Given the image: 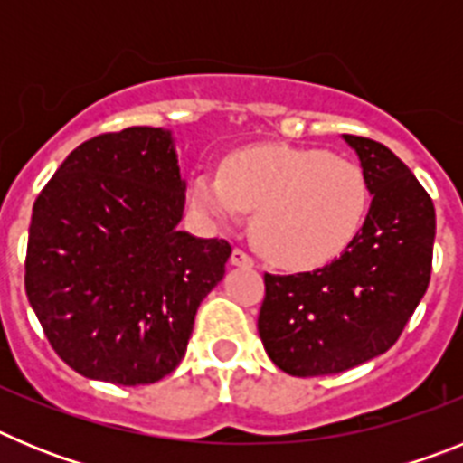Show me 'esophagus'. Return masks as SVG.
Segmentation results:
<instances>
[{"label": "esophagus", "instance_id": "1", "mask_svg": "<svg viewBox=\"0 0 463 463\" xmlns=\"http://www.w3.org/2000/svg\"><path fill=\"white\" fill-rule=\"evenodd\" d=\"M232 264H234V267H252V264H255V260H252L250 255H248V252L245 250H241V248H234V252H232Z\"/></svg>", "mask_w": 463, "mask_h": 463}]
</instances>
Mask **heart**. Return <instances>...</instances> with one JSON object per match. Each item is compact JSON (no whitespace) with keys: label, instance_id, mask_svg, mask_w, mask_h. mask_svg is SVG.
<instances>
[{"label":"heart","instance_id":"heart-1","mask_svg":"<svg viewBox=\"0 0 463 463\" xmlns=\"http://www.w3.org/2000/svg\"><path fill=\"white\" fill-rule=\"evenodd\" d=\"M192 203L215 222L252 215V239L276 264L313 269L334 260L369 208L362 166L317 148L261 143L236 150L220 174L192 178Z\"/></svg>","mask_w":463,"mask_h":463}]
</instances>
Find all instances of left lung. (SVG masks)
Instances as JSON below:
<instances>
[{"label":"left lung","mask_w":463,"mask_h":463,"mask_svg":"<svg viewBox=\"0 0 463 463\" xmlns=\"http://www.w3.org/2000/svg\"><path fill=\"white\" fill-rule=\"evenodd\" d=\"M369 183V215L331 264L264 276L260 338L278 369L331 375L387 353L431 278L436 211L412 171L373 138L343 134Z\"/></svg>","instance_id":"8db88e82"}]
</instances>
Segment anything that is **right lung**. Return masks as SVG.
<instances>
[{
    "instance_id": "add662e5",
    "label": "right lung",
    "mask_w": 463,
    "mask_h": 463,
    "mask_svg": "<svg viewBox=\"0 0 463 463\" xmlns=\"http://www.w3.org/2000/svg\"><path fill=\"white\" fill-rule=\"evenodd\" d=\"M183 208L174 138L159 127L80 143L36 196L24 292L76 373L134 387L185 357L232 245L178 232Z\"/></svg>"
}]
</instances>
